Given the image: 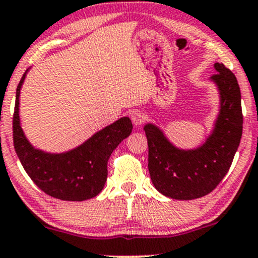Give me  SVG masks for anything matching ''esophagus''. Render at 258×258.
Returning <instances> with one entry per match:
<instances>
[{
	"instance_id": "esophagus-1",
	"label": "esophagus",
	"mask_w": 258,
	"mask_h": 258,
	"mask_svg": "<svg viewBox=\"0 0 258 258\" xmlns=\"http://www.w3.org/2000/svg\"><path fill=\"white\" fill-rule=\"evenodd\" d=\"M130 118L135 125H141L145 121V114L140 109H135L130 113Z\"/></svg>"
}]
</instances>
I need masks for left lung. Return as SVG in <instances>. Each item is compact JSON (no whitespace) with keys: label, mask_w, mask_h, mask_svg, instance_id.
I'll list each match as a JSON object with an SVG mask.
<instances>
[{"label":"left lung","mask_w":258,"mask_h":258,"mask_svg":"<svg viewBox=\"0 0 258 258\" xmlns=\"http://www.w3.org/2000/svg\"><path fill=\"white\" fill-rule=\"evenodd\" d=\"M212 80L220 91V112L206 143L195 150L174 148L152 124L144 126L149 145V172L155 188L179 201L212 192L228 173L242 135L241 92L235 75L223 63L214 65Z\"/></svg>","instance_id":"left-lung-1"}]
</instances>
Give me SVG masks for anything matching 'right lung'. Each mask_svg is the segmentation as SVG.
I'll use <instances>...</instances> for the list:
<instances>
[{"label":"right lung","instance_id":"1","mask_svg":"<svg viewBox=\"0 0 258 258\" xmlns=\"http://www.w3.org/2000/svg\"><path fill=\"white\" fill-rule=\"evenodd\" d=\"M27 71L17 86L13 114V145L19 161L32 181L46 195L73 202L93 198L103 189L108 159L130 135L132 121L126 117L118 119L79 148L63 154H48L34 149L24 137L18 114L19 93Z\"/></svg>","mask_w":258,"mask_h":258}]
</instances>
